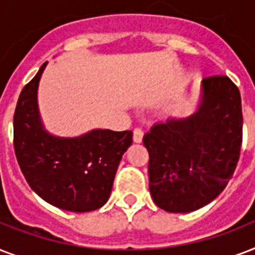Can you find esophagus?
<instances>
[{
  "instance_id": "esophagus-1",
  "label": "esophagus",
  "mask_w": 255,
  "mask_h": 255,
  "mask_svg": "<svg viewBox=\"0 0 255 255\" xmlns=\"http://www.w3.org/2000/svg\"><path fill=\"white\" fill-rule=\"evenodd\" d=\"M143 136H144V132L141 128H135L133 129V141L135 143H141L143 141Z\"/></svg>"
}]
</instances>
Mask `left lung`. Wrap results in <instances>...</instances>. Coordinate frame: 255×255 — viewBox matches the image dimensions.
I'll return each instance as SVG.
<instances>
[{"label":"left lung","mask_w":255,"mask_h":255,"mask_svg":"<svg viewBox=\"0 0 255 255\" xmlns=\"http://www.w3.org/2000/svg\"><path fill=\"white\" fill-rule=\"evenodd\" d=\"M149 190L159 208L188 213L213 201L237 167L242 145L240 90L226 75L202 81V102L188 119L156 124L144 135Z\"/></svg>","instance_id":"obj_1"}]
</instances>
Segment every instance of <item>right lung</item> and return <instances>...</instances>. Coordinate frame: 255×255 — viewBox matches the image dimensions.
<instances>
[{"mask_svg":"<svg viewBox=\"0 0 255 255\" xmlns=\"http://www.w3.org/2000/svg\"><path fill=\"white\" fill-rule=\"evenodd\" d=\"M46 66L22 88L13 120L15 157L26 181L51 205L70 212H91L107 202L132 131L95 129L75 139H59L43 129L37 88Z\"/></svg>","mask_w":255,"mask_h":255,"instance_id":"right-lung-1","label":"right lung"}]
</instances>
